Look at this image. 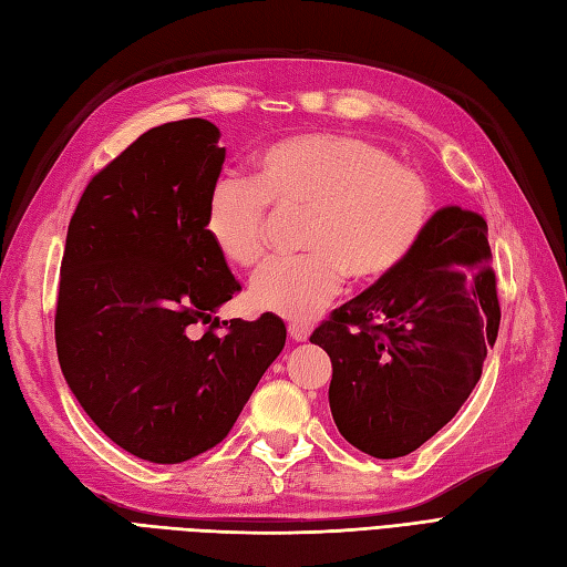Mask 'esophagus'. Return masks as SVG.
I'll return each mask as SVG.
<instances>
[{
    "label": "esophagus",
    "instance_id": "esophagus-1",
    "mask_svg": "<svg viewBox=\"0 0 567 567\" xmlns=\"http://www.w3.org/2000/svg\"><path fill=\"white\" fill-rule=\"evenodd\" d=\"M287 330H289V338H292L295 342H307L311 336V326L303 321H292L287 326Z\"/></svg>",
    "mask_w": 567,
    "mask_h": 567
}]
</instances>
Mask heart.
Returning a JSON list of instances; mask_svg holds the SVG:
<instances>
[{
  "label": "heart",
  "mask_w": 567,
  "mask_h": 567,
  "mask_svg": "<svg viewBox=\"0 0 567 567\" xmlns=\"http://www.w3.org/2000/svg\"><path fill=\"white\" fill-rule=\"evenodd\" d=\"M272 206L311 208L309 254L272 258L249 287L258 311L309 321L359 282L398 270L424 237L431 192L422 174L398 165L381 143L344 132L289 136L258 153L254 174L225 172L208 192L203 229L227 264L256 266L266 251Z\"/></svg>",
  "instance_id": "obj_1"
}]
</instances>
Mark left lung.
<instances>
[{
    "instance_id": "left-lung-1",
    "label": "left lung",
    "mask_w": 567,
    "mask_h": 567,
    "mask_svg": "<svg viewBox=\"0 0 567 567\" xmlns=\"http://www.w3.org/2000/svg\"><path fill=\"white\" fill-rule=\"evenodd\" d=\"M486 235L478 213L435 210L398 270L313 330L311 342L332 361V419L361 453H414L482 379L501 326Z\"/></svg>"
}]
</instances>
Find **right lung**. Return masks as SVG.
<instances>
[{
    "label": "right lung",
    "mask_w": 567,
    "mask_h": 567,
    "mask_svg": "<svg viewBox=\"0 0 567 567\" xmlns=\"http://www.w3.org/2000/svg\"><path fill=\"white\" fill-rule=\"evenodd\" d=\"M217 141L198 117L145 132L85 186L66 231L62 373L107 439L157 464L220 443L287 338L272 313L215 332L241 289L203 229L225 163Z\"/></svg>",
    "instance_id": "1"
}]
</instances>
